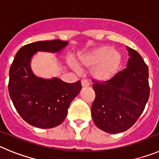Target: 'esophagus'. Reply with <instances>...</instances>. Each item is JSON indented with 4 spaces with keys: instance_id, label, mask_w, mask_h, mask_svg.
<instances>
[{
    "instance_id": "obj_1",
    "label": "esophagus",
    "mask_w": 159,
    "mask_h": 159,
    "mask_svg": "<svg viewBox=\"0 0 159 159\" xmlns=\"http://www.w3.org/2000/svg\"><path fill=\"white\" fill-rule=\"evenodd\" d=\"M81 84H82L83 88H87V87L89 86V82H88L87 80H81Z\"/></svg>"
}]
</instances>
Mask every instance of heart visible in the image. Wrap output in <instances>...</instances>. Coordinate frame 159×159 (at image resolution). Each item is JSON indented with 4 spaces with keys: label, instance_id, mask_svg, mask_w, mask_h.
<instances>
[{
    "label": "heart",
    "instance_id": "obj_1",
    "mask_svg": "<svg viewBox=\"0 0 159 159\" xmlns=\"http://www.w3.org/2000/svg\"><path fill=\"white\" fill-rule=\"evenodd\" d=\"M122 63L120 53L107 46H101L84 53L79 58L80 66L93 68V75L99 80H107L116 75Z\"/></svg>",
    "mask_w": 159,
    "mask_h": 159
}]
</instances>
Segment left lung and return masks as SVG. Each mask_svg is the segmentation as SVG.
I'll return each instance as SVG.
<instances>
[{
	"mask_svg": "<svg viewBox=\"0 0 159 159\" xmlns=\"http://www.w3.org/2000/svg\"><path fill=\"white\" fill-rule=\"evenodd\" d=\"M127 67L106 81H95L92 116L97 127L111 134L128 130L144 111L150 96L148 67L139 53L127 47Z\"/></svg>",
	"mask_w": 159,
	"mask_h": 159,
	"instance_id": "1",
	"label": "left lung"
}]
</instances>
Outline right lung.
I'll return each instance as SVG.
<instances>
[{"label":"right lung","mask_w":159,"mask_h":159,"mask_svg":"<svg viewBox=\"0 0 159 159\" xmlns=\"http://www.w3.org/2000/svg\"><path fill=\"white\" fill-rule=\"evenodd\" d=\"M68 42L43 40L23 46L15 56L9 70L8 93L16 110L29 124L52 128L65 119L71 101L80 93V80L68 84L58 78L43 80L30 69L32 55L39 51L59 52Z\"/></svg>","instance_id":"obj_1"}]
</instances>
